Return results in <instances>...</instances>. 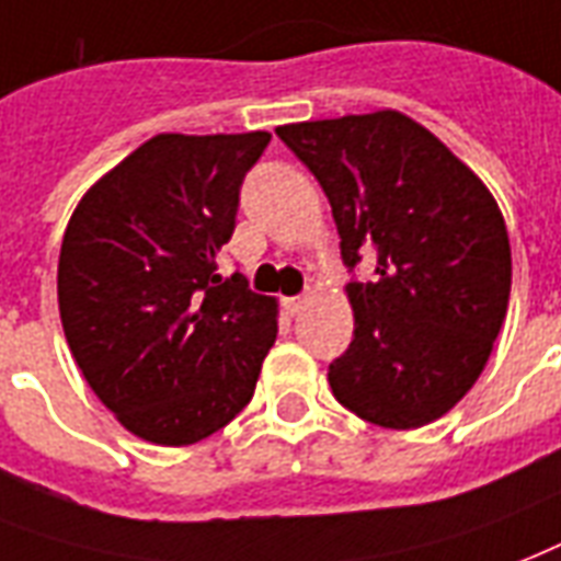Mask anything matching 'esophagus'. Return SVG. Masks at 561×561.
Returning <instances> with one entry per match:
<instances>
[{
	"label": "esophagus",
	"instance_id": "1",
	"mask_svg": "<svg viewBox=\"0 0 561 561\" xmlns=\"http://www.w3.org/2000/svg\"><path fill=\"white\" fill-rule=\"evenodd\" d=\"M306 302H309V297H288L282 306H285V314H290V318H297L299 311L306 309Z\"/></svg>",
	"mask_w": 561,
	"mask_h": 561
}]
</instances>
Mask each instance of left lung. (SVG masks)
I'll return each mask as SVG.
<instances>
[{
	"label": "left lung",
	"mask_w": 561,
	"mask_h": 561,
	"mask_svg": "<svg viewBox=\"0 0 561 561\" xmlns=\"http://www.w3.org/2000/svg\"><path fill=\"white\" fill-rule=\"evenodd\" d=\"M323 187L341 255L376 250L350 282L353 341L329 365L332 394L362 421L417 430L480 379L512 290L503 211L473 170L403 111L276 128Z\"/></svg>",
	"instance_id": "obj_1"
}]
</instances>
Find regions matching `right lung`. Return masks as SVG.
Masks as SVG:
<instances>
[{
	"label": "right lung",
	"mask_w": 561,
	"mask_h": 561,
	"mask_svg": "<svg viewBox=\"0 0 561 561\" xmlns=\"http://www.w3.org/2000/svg\"><path fill=\"white\" fill-rule=\"evenodd\" d=\"M267 131H164L76 205L58 259V311L93 394L128 433L187 447L250 403L276 341V297L217 273L238 191Z\"/></svg>",
	"instance_id": "right-lung-1"
}]
</instances>
